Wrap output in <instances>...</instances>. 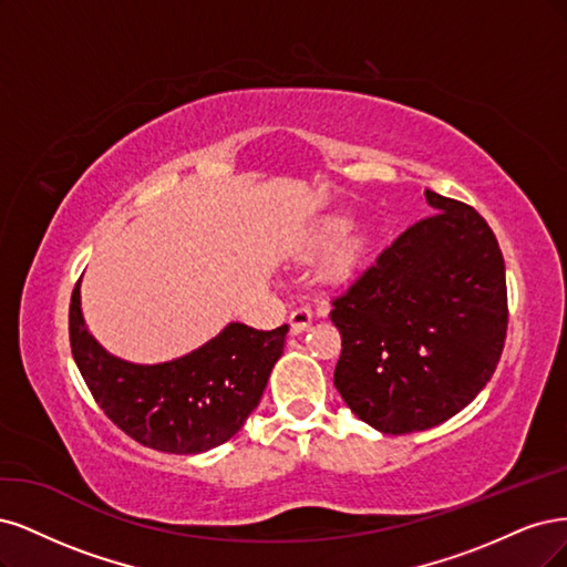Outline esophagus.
Masks as SVG:
<instances>
[{"mask_svg": "<svg viewBox=\"0 0 567 567\" xmlns=\"http://www.w3.org/2000/svg\"><path fill=\"white\" fill-rule=\"evenodd\" d=\"M310 324H313V310L306 308V306H301V308H297V310H291V316H289L291 334H301V332H306Z\"/></svg>", "mask_w": 567, "mask_h": 567, "instance_id": "1", "label": "esophagus"}]
</instances>
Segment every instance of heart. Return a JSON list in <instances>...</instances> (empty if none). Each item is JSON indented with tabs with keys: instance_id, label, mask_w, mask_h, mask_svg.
<instances>
[{
	"instance_id": "heart-1",
	"label": "heart",
	"mask_w": 567,
	"mask_h": 567,
	"mask_svg": "<svg viewBox=\"0 0 567 567\" xmlns=\"http://www.w3.org/2000/svg\"><path fill=\"white\" fill-rule=\"evenodd\" d=\"M343 230V221H332L330 226H327V235H337V233H341ZM358 257H360V247H358V243H351V245H346L343 249H339L334 257L327 261V266H324V276L330 278V280H343V278H349L351 272H353V268H355V264H358Z\"/></svg>"
}]
</instances>
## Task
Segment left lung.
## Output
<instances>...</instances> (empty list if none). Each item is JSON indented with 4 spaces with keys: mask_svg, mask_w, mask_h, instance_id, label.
Listing matches in <instances>:
<instances>
[{
    "mask_svg": "<svg viewBox=\"0 0 567 567\" xmlns=\"http://www.w3.org/2000/svg\"><path fill=\"white\" fill-rule=\"evenodd\" d=\"M424 195L435 214L400 233L330 313L341 334L337 391L393 435L464 410L495 374L508 324L495 233L460 199Z\"/></svg>",
    "mask_w": 567,
    "mask_h": 567,
    "instance_id": "1",
    "label": "left lung"
}]
</instances>
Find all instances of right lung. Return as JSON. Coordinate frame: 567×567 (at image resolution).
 <instances>
[{"label":"right lung","instance_id":"right-lung-1","mask_svg":"<svg viewBox=\"0 0 567 567\" xmlns=\"http://www.w3.org/2000/svg\"><path fill=\"white\" fill-rule=\"evenodd\" d=\"M70 349L99 408L136 443L172 454L221 445L259 405L289 327L264 332L243 322L184 358L134 364L107 353L89 334L80 282L70 299Z\"/></svg>","mask_w":567,"mask_h":567}]
</instances>
